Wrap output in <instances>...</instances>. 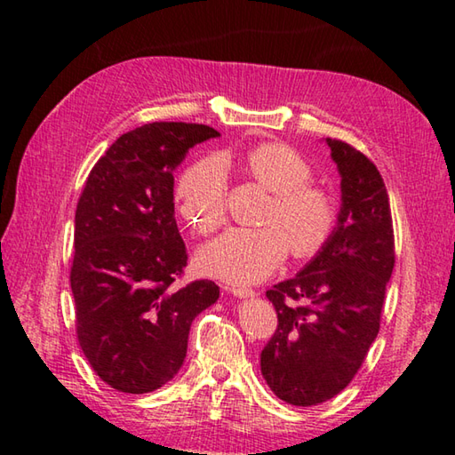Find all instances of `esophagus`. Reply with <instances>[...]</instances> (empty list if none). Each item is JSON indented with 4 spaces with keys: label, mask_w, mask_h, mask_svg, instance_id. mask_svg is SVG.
Segmentation results:
<instances>
[{
    "label": "esophagus",
    "mask_w": 455,
    "mask_h": 455,
    "mask_svg": "<svg viewBox=\"0 0 455 455\" xmlns=\"http://www.w3.org/2000/svg\"><path fill=\"white\" fill-rule=\"evenodd\" d=\"M227 291L233 292V295L238 297V299H251V297L257 295V291L246 289V287H227Z\"/></svg>",
    "instance_id": "obj_1"
}]
</instances>
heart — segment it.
Returning <instances> with one entry per match:
<instances>
[{"label":"heart","instance_id":"obj_1","mask_svg":"<svg viewBox=\"0 0 455 455\" xmlns=\"http://www.w3.org/2000/svg\"><path fill=\"white\" fill-rule=\"evenodd\" d=\"M252 180L275 192L263 228H228L198 251L200 271L228 283L263 281L287 257L317 255L333 235L337 206L329 192L313 184V168L295 148L279 142L259 144L244 154ZM228 174L219 156L190 164L176 184L180 217L198 235L225 222Z\"/></svg>","mask_w":455,"mask_h":455}]
</instances>
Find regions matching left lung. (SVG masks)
<instances>
[{"label":"left lung","mask_w":455,"mask_h":455,"mask_svg":"<svg viewBox=\"0 0 455 455\" xmlns=\"http://www.w3.org/2000/svg\"><path fill=\"white\" fill-rule=\"evenodd\" d=\"M325 142L341 174L337 227L301 273L267 291L279 325L260 353V373L273 394L303 407L335 397L359 371L379 333L395 265L394 222L379 171L351 144Z\"/></svg>","instance_id":"left-lung-1"}]
</instances>
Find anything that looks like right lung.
<instances>
[{"instance_id": "1", "label": "right lung", "mask_w": 455, "mask_h": 455, "mask_svg": "<svg viewBox=\"0 0 455 455\" xmlns=\"http://www.w3.org/2000/svg\"><path fill=\"white\" fill-rule=\"evenodd\" d=\"M219 132L152 122L122 134L92 168L74 228L76 335L96 375L122 394H148L179 373L188 331L217 303L212 281L176 289L187 246L174 219V168Z\"/></svg>"}]
</instances>
